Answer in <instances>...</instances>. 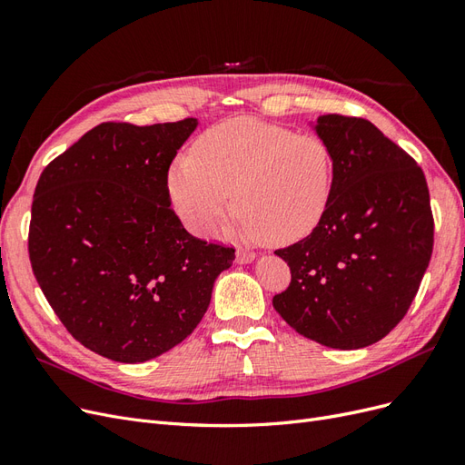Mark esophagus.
<instances>
[{
	"label": "esophagus",
	"instance_id": "esophagus-1",
	"mask_svg": "<svg viewBox=\"0 0 465 465\" xmlns=\"http://www.w3.org/2000/svg\"><path fill=\"white\" fill-rule=\"evenodd\" d=\"M256 260V254L252 250H246V248H238L236 250V262L238 263H250Z\"/></svg>",
	"mask_w": 465,
	"mask_h": 465
}]
</instances>
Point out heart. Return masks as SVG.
<instances>
[{"label":"heart","instance_id":"heart-1","mask_svg":"<svg viewBox=\"0 0 465 465\" xmlns=\"http://www.w3.org/2000/svg\"><path fill=\"white\" fill-rule=\"evenodd\" d=\"M331 188L333 159L320 137L258 118L213 125L168 171L174 209L193 232L215 236L236 200L242 229L277 246L316 229Z\"/></svg>","mask_w":465,"mask_h":465}]
</instances>
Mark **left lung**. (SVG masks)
<instances>
[{"label": "left lung", "mask_w": 465, "mask_h": 465, "mask_svg": "<svg viewBox=\"0 0 465 465\" xmlns=\"http://www.w3.org/2000/svg\"><path fill=\"white\" fill-rule=\"evenodd\" d=\"M314 130L333 159L331 198L311 234L275 250L291 285L273 308L308 340L361 349L398 326L427 272L429 188L420 166L369 120L326 114Z\"/></svg>", "instance_id": "left-lung-1"}]
</instances>
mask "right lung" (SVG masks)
<instances>
[{
	"label": "right lung",
	"mask_w": 465,
	"mask_h": 465,
	"mask_svg": "<svg viewBox=\"0 0 465 465\" xmlns=\"http://www.w3.org/2000/svg\"><path fill=\"white\" fill-rule=\"evenodd\" d=\"M198 120L104 122L40 174L29 256L46 301L75 340L145 362L202 322L234 248L192 236L171 209L168 168Z\"/></svg>",
	"instance_id": "add662e5"
}]
</instances>
